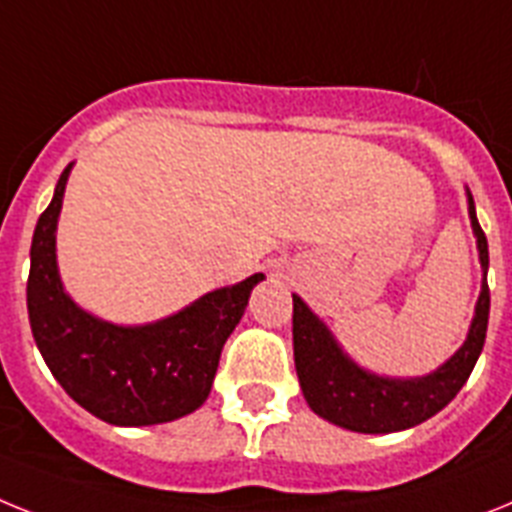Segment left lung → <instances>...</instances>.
<instances>
[{
  "mask_svg": "<svg viewBox=\"0 0 512 512\" xmlns=\"http://www.w3.org/2000/svg\"><path fill=\"white\" fill-rule=\"evenodd\" d=\"M468 216L476 234L479 263H482V294L476 302L474 320L463 346L437 367L432 375L395 380L367 372L343 354L325 322L294 294V364L299 385L309 409L351 432L388 435L427 422L453 401L466 385L476 359L484 349L489 322V247L482 226L476 221L474 197L468 192Z\"/></svg>",
  "mask_w": 512,
  "mask_h": 512,
  "instance_id": "obj_1",
  "label": "left lung"
}]
</instances>
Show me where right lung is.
Returning <instances> with one entry per match:
<instances>
[{"instance_id": "add662e5", "label": "right lung", "mask_w": 512, "mask_h": 512, "mask_svg": "<svg viewBox=\"0 0 512 512\" xmlns=\"http://www.w3.org/2000/svg\"><path fill=\"white\" fill-rule=\"evenodd\" d=\"M72 163L62 171L30 244L28 317L46 367L85 411L117 424L148 427L200 409L226 338L242 320L263 273L200 296L148 325L124 328L72 302L57 270V218Z\"/></svg>"}]
</instances>
